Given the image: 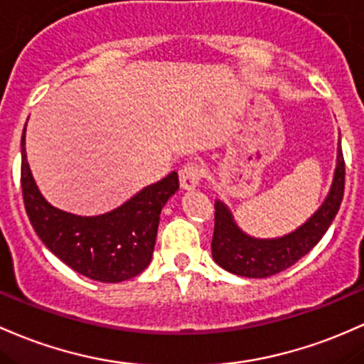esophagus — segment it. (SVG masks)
<instances>
[{
	"label": "esophagus",
	"mask_w": 364,
	"mask_h": 364,
	"mask_svg": "<svg viewBox=\"0 0 364 364\" xmlns=\"http://www.w3.org/2000/svg\"><path fill=\"white\" fill-rule=\"evenodd\" d=\"M202 178V169L197 162H186L185 166H181L179 169V183H181V188L185 190H193L198 185Z\"/></svg>",
	"instance_id": "obj_1"
}]
</instances>
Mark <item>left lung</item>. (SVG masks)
Returning a JSON list of instances; mask_svg holds the SVG:
<instances>
[{
  "instance_id": "obj_1",
  "label": "left lung",
  "mask_w": 364,
  "mask_h": 364,
  "mask_svg": "<svg viewBox=\"0 0 364 364\" xmlns=\"http://www.w3.org/2000/svg\"><path fill=\"white\" fill-rule=\"evenodd\" d=\"M344 183L346 162L338 141L333 183L321 207L292 233L267 240L243 233L230 209L221 200H215L214 235L210 243L214 261L223 269L247 278H266L285 271L304 257L326 233L344 197Z\"/></svg>"
}]
</instances>
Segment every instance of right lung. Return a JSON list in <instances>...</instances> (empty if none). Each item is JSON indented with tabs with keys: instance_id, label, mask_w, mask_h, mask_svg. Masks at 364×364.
Returning a JSON list of instances; mask_svg holds the SVG:
<instances>
[{
	"instance_id": "obj_1",
	"label": "right lung",
	"mask_w": 364,
	"mask_h": 364,
	"mask_svg": "<svg viewBox=\"0 0 364 364\" xmlns=\"http://www.w3.org/2000/svg\"><path fill=\"white\" fill-rule=\"evenodd\" d=\"M20 146L23 205L48 250L82 277L103 283L129 279L150 264L161 210L179 188L176 171L145 186L117 209L86 218L57 209L38 190L27 162L26 127Z\"/></svg>"
}]
</instances>
